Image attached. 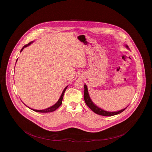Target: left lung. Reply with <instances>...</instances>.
Listing matches in <instances>:
<instances>
[{"instance_id": "left-lung-1", "label": "left lung", "mask_w": 152, "mask_h": 152, "mask_svg": "<svg viewBox=\"0 0 152 152\" xmlns=\"http://www.w3.org/2000/svg\"><path fill=\"white\" fill-rule=\"evenodd\" d=\"M126 48L129 49V48L127 45H126ZM84 100H85V102L86 104V105H87L94 113H95L97 114L101 115L103 116H113V115L118 114L122 113L123 111H124L127 107V106L126 107L124 108V109L118 111H116V112H109V111L103 110L102 109H101V108L99 107L96 104H94L93 103V102H92V100H91L90 97L89 96L87 86H86V85H84Z\"/></svg>"}]
</instances>
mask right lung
Masks as SVG:
<instances>
[{
  "instance_id": "right-lung-1",
  "label": "right lung",
  "mask_w": 152,
  "mask_h": 152,
  "mask_svg": "<svg viewBox=\"0 0 152 152\" xmlns=\"http://www.w3.org/2000/svg\"><path fill=\"white\" fill-rule=\"evenodd\" d=\"M32 42H30L29 43H28V45H25L23 47V48L21 49V51H20V52L22 51L23 49H24V48H26V47H27V46H29L31 43H32ZM17 62V61H16ZM67 86H66V88H64V90H63V91H62V94H61V97H60V98L59 99V100H58V101L54 104V105H53L52 106H51V107H48V108H47V109H45V110H33V109H31L30 107H29L28 106V107L29 108H30L31 110H33V111H35V112H38V113H50V112H53V111H55L56 110H57L58 108L61 105V104H62V99H63V97H64V93H65V91H66V89H67Z\"/></svg>"
}]
</instances>
